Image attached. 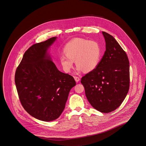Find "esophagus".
<instances>
[{"label":"esophagus","mask_w":146,"mask_h":146,"mask_svg":"<svg viewBox=\"0 0 146 146\" xmlns=\"http://www.w3.org/2000/svg\"><path fill=\"white\" fill-rule=\"evenodd\" d=\"M74 78L75 80L76 81V82H79V80H80V78H79V77H78V76H74Z\"/></svg>","instance_id":"1"}]
</instances>
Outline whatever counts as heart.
Here are the masks:
<instances>
[{"instance_id":"b5f03b06","label":"heart","mask_w":146,"mask_h":146,"mask_svg":"<svg viewBox=\"0 0 146 146\" xmlns=\"http://www.w3.org/2000/svg\"><path fill=\"white\" fill-rule=\"evenodd\" d=\"M63 51L65 55H61L59 59L67 73L73 68L74 61L78 72H91L98 66L102 56V48L98 42L83 38H74L68 42Z\"/></svg>"}]
</instances>
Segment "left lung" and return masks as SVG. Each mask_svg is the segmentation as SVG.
Returning <instances> with one entry per match:
<instances>
[{
    "mask_svg": "<svg viewBox=\"0 0 146 146\" xmlns=\"http://www.w3.org/2000/svg\"><path fill=\"white\" fill-rule=\"evenodd\" d=\"M106 42L104 55L95 69L83 76L81 83L91 105L102 113L119 107L130 86V66L126 52L111 35L102 32Z\"/></svg>",
    "mask_w": 146,
    "mask_h": 146,
    "instance_id": "8db88e82",
    "label": "left lung"
}]
</instances>
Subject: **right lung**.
Returning a JSON list of instances; mask_svg holds the SVG:
<instances>
[{
    "label": "right lung",
    "mask_w": 146,
    "mask_h": 146,
    "mask_svg": "<svg viewBox=\"0 0 146 146\" xmlns=\"http://www.w3.org/2000/svg\"><path fill=\"white\" fill-rule=\"evenodd\" d=\"M57 37L35 44L25 52L16 70L15 82L21 104L34 118L50 121L65 108L74 78L60 72L48 53Z\"/></svg>",
    "instance_id": "obj_1"
}]
</instances>
